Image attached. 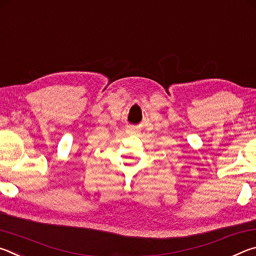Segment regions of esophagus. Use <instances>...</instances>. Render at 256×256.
<instances>
[{"label": "esophagus", "instance_id": "1", "mask_svg": "<svg viewBox=\"0 0 256 256\" xmlns=\"http://www.w3.org/2000/svg\"><path fill=\"white\" fill-rule=\"evenodd\" d=\"M133 133H134V132H133Z\"/></svg>", "mask_w": 256, "mask_h": 256}]
</instances>
